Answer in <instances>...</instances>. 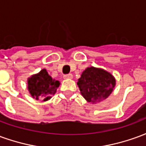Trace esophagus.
Masks as SVG:
<instances>
[{"mask_svg": "<svg viewBox=\"0 0 146 146\" xmlns=\"http://www.w3.org/2000/svg\"><path fill=\"white\" fill-rule=\"evenodd\" d=\"M65 79H72L73 78V74L72 73H69V74H66L63 76Z\"/></svg>", "mask_w": 146, "mask_h": 146, "instance_id": "34e87169", "label": "esophagus"}]
</instances>
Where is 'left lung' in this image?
Segmentation results:
<instances>
[{
	"label": "left lung",
	"instance_id": "1",
	"mask_svg": "<svg viewBox=\"0 0 146 146\" xmlns=\"http://www.w3.org/2000/svg\"><path fill=\"white\" fill-rule=\"evenodd\" d=\"M116 80L110 73L102 69L88 67L82 73L77 85L84 98L89 102H97L112 93Z\"/></svg>",
	"mask_w": 146,
	"mask_h": 146
}]
</instances>
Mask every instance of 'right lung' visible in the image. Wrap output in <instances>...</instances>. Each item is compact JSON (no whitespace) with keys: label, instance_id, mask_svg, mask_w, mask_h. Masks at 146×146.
Returning <instances> with one entry per match:
<instances>
[{"label":"right lung","instance_id":"right-lung-1","mask_svg":"<svg viewBox=\"0 0 146 146\" xmlns=\"http://www.w3.org/2000/svg\"><path fill=\"white\" fill-rule=\"evenodd\" d=\"M58 86L59 81L52 79L45 69L28 79V90L36 99L48 101L55 94Z\"/></svg>","mask_w":146,"mask_h":146}]
</instances>
